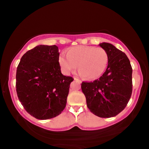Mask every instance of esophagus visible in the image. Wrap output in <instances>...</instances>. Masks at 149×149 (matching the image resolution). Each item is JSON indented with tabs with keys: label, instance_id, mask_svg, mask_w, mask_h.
I'll list each match as a JSON object with an SVG mask.
<instances>
[{
	"label": "esophagus",
	"instance_id": "1",
	"mask_svg": "<svg viewBox=\"0 0 149 149\" xmlns=\"http://www.w3.org/2000/svg\"><path fill=\"white\" fill-rule=\"evenodd\" d=\"M74 80H75V81H79V82H80V83H81V81L80 79H78L77 77H74Z\"/></svg>",
	"mask_w": 149,
	"mask_h": 149
}]
</instances>
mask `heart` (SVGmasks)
Instances as JSON below:
<instances>
[{
	"instance_id": "heart-1",
	"label": "heart",
	"mask_w": 149,
	"mask_h": 149,
	"mask_svg": "<svg viewBox=\"0 0 149 149\" xmlns=\"http://www.w3.org/2000/svg\"><path fill=\"white\" fill-rule=\"evenodd\" d=\"M109 60L107 50L102 47L76 46L68 50L66 55L61 54L59 63L62 70L69 74L78 70L88 79H95L104 74Z\"/></svg>"
}]
</instances>
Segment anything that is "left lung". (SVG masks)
I'll list each match as a JSON object with an SVG mask.
<instances>
[{
  "label": "left lung",
  "instance_id": "left-lung-1",
  "mask_svg": "<svg viewBox=\"0 0 149 149\" xmlns=\"http://www.w3.org/2000/svg\"><path fill=\"white\" fill-rule=\"evenodd\" d=\"M99 45L108 54L107 68L99 79L82 82L81 89L93 114L100 118H111L122 112L130 99L132 68L126 54L114 45L107 42Z\"/></svg>",
  "mask_w": 149,
  "mask_h": 149
}]
</instances>
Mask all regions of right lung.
Returning a JSON list of instances; mask_svg holds the SVG:
<instances>
[{
	"instance_id": "obj_1",
	"label": "right lung",
	"mask_w": 149,
	"mask_h": 149,
	"mask_svg": "<svg viewBox=\"0 0 149 149\" xmlns=\"http://www.w3.org/2000/svg\"><path fill=\"white\" fill-rule=\"evenodd\" d=\"M56 45H38L25 53L16 70L17 97L27 113L39 120L61 114L72 77L62 75Z\"/></svg>"
}]
</instances>
